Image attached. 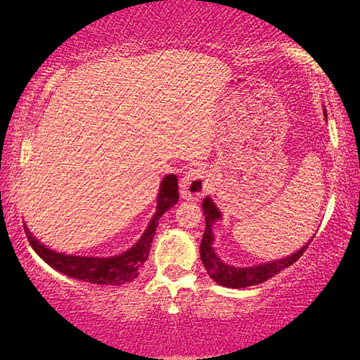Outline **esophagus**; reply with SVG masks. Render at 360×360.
Segmentation results:
<instances>
[{"label": "esophagus", "mask_w": 360, "mask_h": 360, "mask_svg": "<svg viewBox=\"0 0 360 360\" xmlns=\"http://www.w3.org/2000/svg\"><path fill=\"white\" fill-rule=\"evenodd\" d=\"M210 184V174L205 168H191L184 176H182L179 184L182 198L191 200V202L202 198L203 195L208 192Z\"/></svg>", "instance_id": "34e87169"}]
</instances>
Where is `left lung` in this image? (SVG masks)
Segmentation results:
<instances>
[{
    "label": "left lung",
    "mask_w": 360,
    "mask_h": 360,
    "mask_svg": "<svg viewBox=\"0 0 360 360\" xmlns=\"http://www.w3.org/2000/svg\"><path fill=\"white\" fill-rule=\"evenodd\" d=\"M327 117V114H326ZM203 212H205V221H206V229L202 238V245H200V257H202L203 265L208 271V275L214 279L217 284L224 285V288H231V289H241L248 288V285H255L260 283H265L266 279L271 276L278 275L279 271L284 270V268L290 266L292 264L302 257L303 252L307 251V248L311 240H309L308 245H304L300 251L294 252L292 255H288L285 259L273 260L268 262V264L262 265H254L248 268H236L224 264V262L217 257V254L212 249V241H214V235H212V224L221 219V211L216 208V205L212 203L210 197L203 200Z\"/></svg>",
    "instance_id": "8db88e82"
}]
</instances>
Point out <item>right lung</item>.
I'll return each instance as SVG.
<instances>
[{
	"instance_id": "right-lung-1",
	"label": "right lung",
	"mask_w": 360,
	"mask_h": 360,
	"mask_svg": "<svg viewBox=\"0 0 360 360\" xmlns=\"http://www.w3.org/2000/svg\"><path fill=\"white\" fill-rule=\"evenodd\" d=\"M178 178L176 174H168L163 178L157 197V211L149 227L146 229L144 235L138 240V243L124 254L115 255V257H79V255H66L42 246L38 240L33 238L25 227L27 238L34 252L46 262V264L56 268L57 271L65 273L66 276L81 279L85 283L103 284V285H120L130 283L139 275L144 262L149 257L150 243L154 240L158 219L165 211L173 208L178 202Z\"/></svg>"
}]
</instances>
